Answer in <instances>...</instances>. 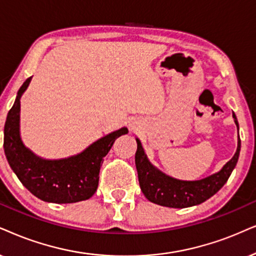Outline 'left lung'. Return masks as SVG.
<instances>
[{
    "label": "left lung",
    "instance_id": "obj_1",
    "mask_svg": "<svg viewBox=\"0 0 256 256\" xmlns=\"http://www.w3.org/2000/svg\"><path fill=\"white\" fill-rule=\"evenodd\" d=\"M232 118L238 130L235 113H232ZM136 140L137 151L134 160L142 192L150 202L169 208H188L197 206L215 195L224 186L236 166L241 148V139L238 138L235 154L218 172L200 180H180L168 176L152 166L145 154L140 140L138 138H136Z\"/></svg>",
    "mask_w": 256,
    "mask_h": 256
}]
</instances>
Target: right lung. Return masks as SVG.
Listing matches in <instances>:
<instances>
[{"instance_id": "right-lung-1", "label": "right lung", "mask_w": 256, "mask_h": 256, "mask_svg": "<svg viewBox=\"0 0 256 256\" xmlns=\"http://www.w3.org/2000/svg\"><path fill=\"white\" fill-rule=\"evenodd\" d=\"M28 78L18 90L4 125L3 148L20 182L44 202L76 203L94 195L99 171L113 143L128 130L122 128L106 134L76 156L62 160H44L22 143L20 136V99L30 82Z\"/></svg>"}]
</instances>
